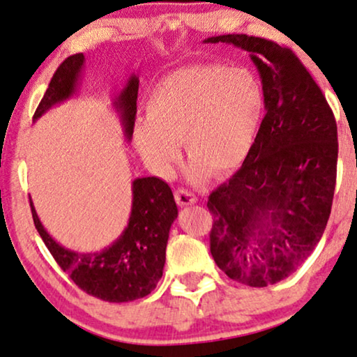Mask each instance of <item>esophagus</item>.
<instances>
[{
    "label": "esophagus",
    "instance_id": "34e87169",
    "mask_svg": "<svg viewBox=\"0 0 357 357\" xmlns=\"http://www.w3.org/2000/svg\"><path fill=\"white\" fill-rule=\"evenodd\" d=\"M174 199H176V202H178V206H181V207L192 206V204L197 201L196 196H194L191 191H188V189H183V188L176 189Z\"/></svg>",
    "mask_w": 357,
    "mask_h": 357
}]
</instances>
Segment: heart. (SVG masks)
I'll return each mask as SVG.
<instances>
[{"label":"heart","instance_id":"1","mask_svg":"<svg viewBox=\"0 0 357 357\" xmlns=\"http://www.w3.org/2000/svg\"><path fill=\"white\" fill-rule=\"evenodd\" d=\"M264 91L246 68L204 65L183 68L155 84L145 101V122L137 123L134 144L150 168L169 176L181 158L188 176L202 183L231 174L243 165L264 114Z\"/></svg>","mask_w":357,"mask_h":357}]
</instances>
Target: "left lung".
Masks as SVG:
<instances>
[{
	"label": "left lung",
	"instance_id": "8db88e82",
	"mask_svg": "<svg viewBox=\"0 0 357 357\" xmlns=\"http://www.w3.org/2000/svg\"><path fill=\"white\" fill-rule=\"evenodd\" d=\"M250 52L266 116L241 168L212 191L211 253L228 278L266 287L291 275L326 228L338 129L321 89L291 49L246 34L208 37Z\"/></svg>",
	"mask_w": 357,
	"mask_h": 357
}]
</instances>
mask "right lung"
Wrapping results in <instances>:
<instances>
[{
	"instance_id": "add662e5",
	"label": "right lung",
	"mask_w": 357,
	"mask_h": 357,
	"mask_svg": "<svg viewBox=\"0 0 357 357\" xmlns=\"http://www.w3.org/2000/svg\"><path fill=\"white\" fill-rule=\"evenodd\" d=\"M83 63V54H75L61 61L36 109L34 121L75 93ZM137 94L139 78L132 75L116 101L127 140L134 134ZM132 212L126 230L99 253H78L56 243L47 234L31 201L34 225L56 264L82 291L106 302L137 301L153 291L163 275L171 223L178 217L173 192L163 179L155 176L137 178L132 183Z\"/></svg>"
}]
</instances>
